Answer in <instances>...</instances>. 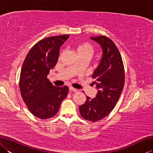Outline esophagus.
Returning <instances> with one entry per match:
<instances>
[{"instance_id": "esophagus-1", "label": "esophagus", "mask_w": 153, "mask_h": 153, "mask_svg": "<svg viewBox=\"0 0 153 153\" xmlns=\"http://www.w3.org/2000/svg\"><path fill=\"white\" fill-rule=\"evenodd\" d=\"M69 91L70 92H77V89H76V88H74L73 87H69Z\"/></svg>"}]
</instances>
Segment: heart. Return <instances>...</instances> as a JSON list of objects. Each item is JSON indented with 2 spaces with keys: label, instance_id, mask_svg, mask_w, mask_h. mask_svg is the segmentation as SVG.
<instances>
[{
  "label": "heart",
  "instance_id": "b5f03b06",
  "mask_svg": "<svg viewBox=\"0 0 153 153\" xmlns=\"http://www.w3.org/2000/svg\"><path fill=\"white\" fill-rule=\"evenodd\" d=\"M76 51L79 56H86L90 58L94 53L95 47L91 43L79 42L76 46ZM64 54V51L61 53V56Z\"/></svg>",
  "mask_w": 153,
  "mask_h": 153
}]
</instances>
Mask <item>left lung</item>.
<instances>
[{
    "mask_svg": "<svg viewBox=\"0 0 153 153\" xmlns=\"http://www.w3.org/2000/svg\"><path fill=\"white\" fill-rule=\"evenodd\" d=\"M102 49V56L92 77L98 90L95 98L86 97L84 104L79 106L82 117L96 122L107 116L115 107L122 92L125 82V72L117 46L105 36L90 37Z\"/></svg>",
    "mask_w": 153,
    "mask_h": 153,
    "instance_id": "left-lung-1",
    "label": "left lung"
}]
</instances>
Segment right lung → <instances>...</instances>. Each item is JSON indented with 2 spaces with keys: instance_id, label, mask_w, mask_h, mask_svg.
I'll return each instance as SVG.
<instances>
[{
  "instance_id": "right-lung-1",
  "label": "right lung",
  "mask_w": 153,
  "mask_h": 153,
  "mask_svg": "<svg viewBox=\"0 0 153 153\" xmlns=\"http://www.w3.org/2000/svg\"><path fill=\"white\" fill-rule=\"evenodd\" d=\"M69 36H51L40 40L31 48L23 63L21 94L30 112L41 120L55 116L68 94V87L53 86L47 76L57 63L61 46Z\"/></svg>"
}]
</instances>
